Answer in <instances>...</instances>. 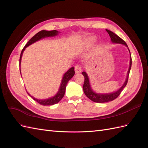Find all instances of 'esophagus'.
Instances as JSON below:
<instances>
[{
	"mask_svg": "<svg viewBox=\"0 0 148 148\" xmlns=\"http://www.w3.org/2000/svg\"><path fill=\"white\" fill-rule=\"evenodd\" d=\"M75 72L78 73H80L82 71V67L79 65L77 64L76 65L75 67Z\"/></svg>",
	"mask_w": 148,
	"mask_h": 148,
	"instance_id": "1",
	"label": "esophagus"
}]
</instances>
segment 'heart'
I'll use <instances>...</instances> for the list:
<instances>
[{"instance_id":"b5f03b06","label":"heart","mask_w":148,"mask_h":148,"mask_svg":"<svg viewBox=\"0 0 148 148\" xmlns=\"http://www.w3.org/2000/svg\"><path fill=\"white\" fill-rule=\"evenodd\" d=\"M94 40H95V38H91L90 40H89V41H90V42H92V41H94Z\"/></svg>"}]
</instances>
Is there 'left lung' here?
Listing matches in <instances>:
<instances>
[{
	"label": "left lung",
	"mask_w": 148,
	"mask_h": 148,
	"mask_svg": "<svg viewBox=\"0 0 148 148\" xmlns=\"http://www.w3.org/2000/svg\"><path fill=\"white\" fill-rule=\"evenodd\" d=\"M106 31L108 34H109L110 37L111 38V41L112 42L114 43H119V44H123L124 45L128 47L127 44H126L123 40L120 38L119 36L117 34H115L114 33H113L112 31H111L110 30L106 29ZM129 50V49H128ZM130 51V50H129ZM132 57H130V67L128 71V75H127V77L126 80H125V82L124 83L123 86L121 87L118 91H117L115 92L112 93H110V94H105V95H101V94H97L96 92H94L90 86V84H89V78L86 73L85 71H83L82 74L84 76V84H83V91L89 99H91L92 101L95 102H107L109 101H112L114 99H115L116 98H117L118 96L120 95V93L122 92V90L123 88L126 86V85L128 83V77H129V74H130V71L131 67H132Z\"/></svg>",
	"instance_id": "1"
}]
</instances>
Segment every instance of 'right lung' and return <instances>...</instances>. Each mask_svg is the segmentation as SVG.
I'll return each instance as SVG.
<instances>
[{"mask_svg":"<svg viewBox=\"0 0 148 148\" xmlns=\"http://www.w3.org/2000/svg\"><path fill=\"white\" fill-rule=\"evenodd\" d=\"M58 34V31L56 30H52V31H46V30H42L41 31H39V33L36 34L34 36L31 38L29 41L26 43L23 49H22L21 54H20V65L21 63V57L22 54H23V52L25 51V49L26 47H28V46L31 45V44H33L36 41H38V40L41 39L43 38H46V37H49V36H56ZM75 75V70H74V67H71V69H70L66 72L64 74L63 78H62V83L60 86V89L59 92H57V95L53 96V97L49 98V99H44V100H39L35 99L33 97L30 96L29 95V93H28V95L33 98L34 100H35L37 102H38L39 104L42 105V106H51L56 104L57 103L59 102L62 98H63L64 95H65V88L67 84V83L69 82V80L73 77V75Z\"/></svg>","mask_w":148,"mask_h":148,"instance_id":"right-lung-1","label":"right lung"}]
</instances>
